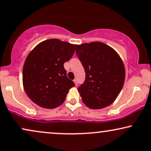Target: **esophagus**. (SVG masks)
<instances>
[{"mask_svg":"<svg viewBox=\"0 0 151 151\" xmlns=\"http://www.w3.org/2000/svg\"><path fill=\"white\" fill-rule=\"evenodd\" d=\"M73 82H74V83H75L76 85H78V80H77V79H74L73 80Z\"/></svg>","mask_w":151,"mask_h":151,"instance_id":"1","label":"esophagus"}]
</instances>
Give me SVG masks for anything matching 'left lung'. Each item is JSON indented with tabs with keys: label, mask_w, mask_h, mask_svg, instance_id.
Listing matches in <instances>:
<instances>
[{
	"label": "left lung",
	"mask_w": 151,
	"mask_h": 151,
	"mask_svg": "<svg viewBox=\"0 0 151 151\" xmlns=\"http://www.w3.org/2000/svg\"><path fill=\"white\" fill-rule=\"evenodd\" d=\"M76 52L85 72L78 88L82 100L91 109H101L115 101L124 84L125 67L114 49L101 42L76 45Z\"/></svg>",
	"instance_id": "8db88e82"
}]
</instances>
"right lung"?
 <instances>
[{"label": "right lung", "mask_w": 151, "mask_h": 151, "mask_svg": "<svg viewBox=\"0 0 151 151\" xmlns=\"http://www.w3.org/2000/svg\"><path fill=\"white\" fill-rule=\"evenodd\" d=\"M75 48L76 45L51 39L39 44L27 57L23 68V87L39 106L47 109L60 106L68 90L75 86L64 67Z\"/></svg>", "instance_id": "1"}]
</instances>
